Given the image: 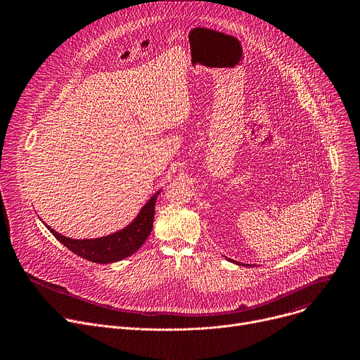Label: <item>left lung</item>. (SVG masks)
Wrapping results in <instances>:
<instances>
[{
	"label": "left lung",
	"mask_w": 360,
	"mask_h": 360,
	"mask_svg": "<svg viewBox=\"0 0 360 360\" xmlns=\"http://www.w3.org/2000/svg\"><path fill=\"white\" fill-rule=\"evenodd\" d=\"M229 261H231V259H229ZM231 262H235V261H231ZM236 264H238V262H236ZM238 265H240V264H238ZM245 266H250V265H248V264H246Z\"/></svg>",
	"instance_id": "obj_1"
}]
</instances>
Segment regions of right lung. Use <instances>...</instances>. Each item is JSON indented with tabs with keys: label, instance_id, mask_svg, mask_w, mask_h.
<instances>
[{
	"label": "right lung",
	"instance_id": "right-lung-1",
	"mask_svg": "<svg viewBox=\"0 0 360 360\" xmlns=\"http://www.w3.org/2000/svg\"><path fill=\"white\" fill-rule=\"evenodd\" d=\"M157 196L158 193L153 195L146 202L139 215L135 218V221L129 226L105 238L84 239V240L71 239L60 235L58 232L51 229L46 225L45 226L71 252L77 253L84 259L95 264L117 262L135 253L149 236L153 225V215H155Z\"/></svg>",
	"mask_w": 360,
	"mask_h": 360
}]
</instances>
